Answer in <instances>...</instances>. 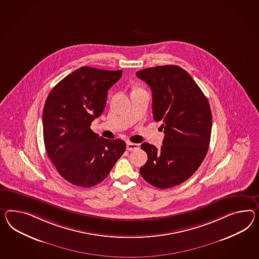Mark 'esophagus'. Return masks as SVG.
<instances>
[{
  "label": "esophagus",
  "instance_id": "34e87169",
  "mask_svg": "<svg viewBox=\"0 0 259 259\" xmlns=\"http://www.w3.org/2000/svg\"><path fill=\"white\" fill-rule=\"evenodd\" d=\"M138 148H139V145H137V144H134V143H131V142L126 143V149H127L128 151H133V150H135V149H138Z\"/></svg>",
  "mask_w": 259,
  "mask_h": 259
}]
</instances>
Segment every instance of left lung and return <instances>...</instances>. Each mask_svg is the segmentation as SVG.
Listing matches in <instances>:
<instances>
[{
  "label": "left lung",
  "mask_w": 259,
  "mask_h": 259,
  "mask_svg": "<svg viewBox=\"0 0 259 259\" xmlns=\"http://www.w3.org/2000/svg\"><path fill=\"white\" fill-rule=\"evenodd\" d=\"M152 90L153 117L161 121L160 148L143 143L147 154L140 168L143 179L159 189L183 183L206 157L212 115L206 96L191 75L179 66H158L136 72Z\"/></svg>",
  "instance_id": "1"
}]
</instances>
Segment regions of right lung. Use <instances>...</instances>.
<instances>
[{"label":"right lung","instance_id":"add662e5","mask_svg":"<svg viewBox=\"0 0 259 259\" xmlns=\"http://www.w3.org/2000/svg\"><path fill=\"white\" fill-rule=\"evenodd\" d=\"M122 70L80 67L53 87L43 110L47 154L60 176L89 188L106 179L126 150L121 139L100 137L90 128L106 105L108 90Z\"/></svg>","mask_w":259,"mask_h":259}]
</instances>
